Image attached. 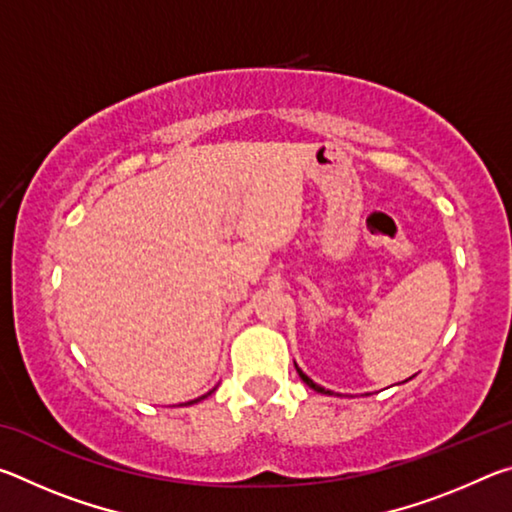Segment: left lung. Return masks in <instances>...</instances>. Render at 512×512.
<instances>
[{
  "label": "left lung",
  "mask_w": 512,
  "mask_h": 512,
  "mask_svg": "<svg viewBox=\"0 0 512 512\" xmlns=\"http://www.w3.org/2000/svg\"><path fill=\"white\" fill-rule=\"evenodd\" d=\"M296 370H298V375H300V379H302V381H305V384H307L309 388H314V391H316V393H323V395H332V391H325V388H323V386H318V384H316V381H311V379H309V377L305 375V372H302V370H300L298 366H296Z\"/></svg>",
  "instance_id": "obj_1"
}]
</instances>
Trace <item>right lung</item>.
I'll return each instance as SVG.
<instances>
[{"label": "right lung", "mask_w": 512, "mask_h": 512, "mask_svg": "<svg viewBox=\"0 0 512 512\" xmlns=\"http://www.w3.org/2000/svg\"><path fill=\"white\" fill-rule=\"evenodd\" d=\"M205 397V395H203ZM203 397H198V400H203ZM198 400H194V402H198ZM194 402H189V404H194Z\"/></svg>", "instance_id": "obj_1"}]
</instances>
